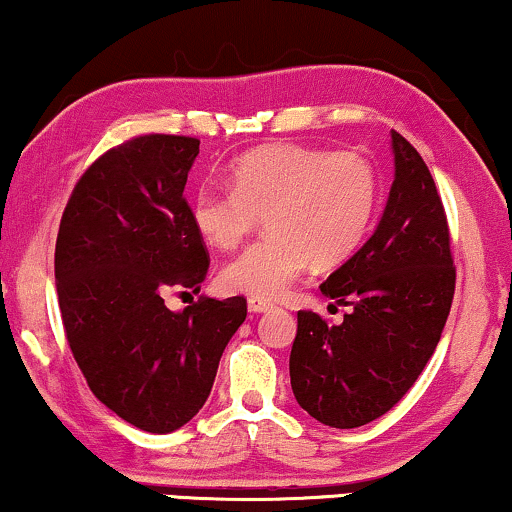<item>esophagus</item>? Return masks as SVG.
Segmentation results:
<instances>
[{
    "label": "esophagus",
    "mask_w": 512,
    "mask_h": 512,
    "mask_svg": "<svg viewBox=\"0 0 512 512\" xmlns=\"http://www.w3.org/2000/svg\"><path fill=\"white\" fill-rule=\"evenodd\" d=\"M247 307H249V312L263 314V312H270L272 310V303H270V300H265V298H249L247 300Z\"/></svg>",
    "instance_id": "obj_1"
}]
</instances>
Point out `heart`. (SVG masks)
Returning a JSON list of instances; mask_svg holds the SVG:
<instances>
[{"instance_id": "obj_1", "label": "heart", "mask_w": 512, "mask_h": 512, "mask_svg": "<svg viewBox=\"0 0 512 512\" xmlns=\"http://www.w3.org/2000/svg\"><path fill=\"white\" fill-rule=\"evenodd\" d=\"M233 188L202 186L191 219L209 247H240L265 216L268 237L226 265L221 282L251 298H282L312 261L335 265L352 256L373 223L380 181L356 151L270 144L230 167Z\"/></svg>"}]
</instances>
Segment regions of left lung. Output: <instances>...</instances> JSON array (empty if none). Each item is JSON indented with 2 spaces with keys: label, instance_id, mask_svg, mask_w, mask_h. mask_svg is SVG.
Masks as SVG:
<instances>
[{
  "label": "left lung",
  "instance_id": "8db88e82",
  "mask_svg": "<svg viewBox=\"0 0 512 512\" xmlns=\"http://www.w3.org/2000/svg\"><path fill=\"white\" fill-rule=\"evenodd\" d=\"M394 184L368 242L319 286L347 305L342 324L298 312L289 373L298 405L333 429L382 417L422 375L454 296L443 200L429 167L391 130Z\"/></svg>",
  "mask_w": 512,
  "mask_h": 512
}]
</instances>
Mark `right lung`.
I'll return each mask as SVG.
<instances>
[{"label":"right lung","mask_w":512,"mask_h":512,"mask_svg":"<svg viewBox=\"0 0 512 512\" xmlns=\"http://www.w3.org/2000/svg\"><path fill=\"white\" fill-rule=\"evenodd\" d=\"M200 139L144 135L95 160L74 186L55 242L62 324L88 387L149 433L198 415L247 300L172 312L165 293L200 291L209 256L184 198Z\"/></svg>","instance_id":"obj_1"}]
</instances>
